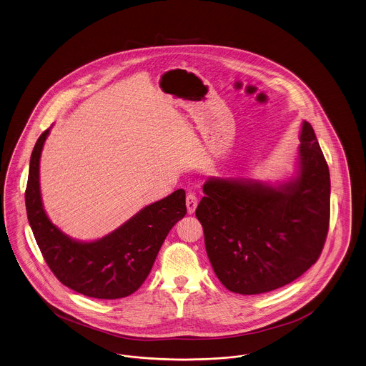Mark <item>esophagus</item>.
Returning <instances> with one entry per match:
<instances>
[{"label":"esophagus","mask_w":366,"mask_h":366,"mask_svg":"<svg viewBox=\"0 0 366 366\" xmlns=\"http://www.w3.org/2000/svg\"><path fill=\"white\" fill-rule=\"evenodd\" d=\"M196 207H197V197H196L194 193L189 192V193L187 194V208H188V214H193L194 209H196Z\"/></svg>","instance_id":"1"}]
</instances>
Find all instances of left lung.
Listing matches in <instances>:
<instances>
[{"mask_svg":"<svg viewBox=\"0 0 366 366\" xmlns=\"http://www.w3.org/2000/svg\"><path fill=\"white\" fill-rule=\"evenodd\" d=\"M297 176L277 187L209 178L196 217L222 285L253 295L300 278L320 257L330 227V170L312 125L300 134Z\"/></svg>","mask_w":366,"mask_h":366,"instance_id":"8db88e82","label":"left lung"}]
</instances>
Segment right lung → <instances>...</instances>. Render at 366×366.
I'll list each match as a JSON object with an SVG mask.
<instances>
[{
  "label": "right lung",
  "instance_id": "right-lung-1",
  "mask_svg": "<svg viewBox=\"0 0 366 366\" xmlns=\"http://www.w3.org/2000/svg\"><path fill=\"white\" fill-rule=\"evenodd\" d=\"M49 132L39 136L32 149L26 189L29 226L44 262L62 285L76 292L99 300L128 297L143 285L166 235L185 217V190L147 205L101 239H72L47 218L41 199L39 161Z\"/></svg>",
  "mask_w": 366,
  "mask_h": 366
}]
</instances>
